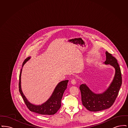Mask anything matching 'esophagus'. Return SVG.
Segmentation results:
<instances>
[{
    "mask_svg": "<svg viewBox=\"0 0 128 128\" xmlns=\"http://www.w3.org/2000/svg\"><path fill=\"white\" fill-rule=\"evenodd\" d=\"M71 82H72V84H73V85L75 84L76 83V79H73L72 80Z\"/></svg>",
    "mask_w": 128,
    "mask_h": 128,
    "instance_id": "34e87169",
    "label": "esophagus"
}]
</instances>
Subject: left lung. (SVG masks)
Instances as JSON below:
<instances>
[{
    "label": "left lung",
    "mask_w": 128,
    "mask_h": 128,
    "mask_svg": "<svg viewBox=\"0 0 128 128\" xmlns=\"http://www.w3.org/2000/svg\"><path fill=\"white\" fill-rule=\"evenodd\" d=\"M106 54L104 63L110 64L116 70L115 77L109 88L102 94H96L86 84H81L80 87L82 104L90 111H99L110 108L115 102L122 84L121 70L116 59L108 51H106Z\"/></svg>",
    "instance_id": "1"
}]
</instances>
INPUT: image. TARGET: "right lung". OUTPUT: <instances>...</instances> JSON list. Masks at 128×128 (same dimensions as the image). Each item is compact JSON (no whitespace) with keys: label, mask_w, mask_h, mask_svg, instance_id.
I'll list each match as a JSON object with an SVG mask.
<instances>
[{"label":"right lung","mask_w":128,"mask_h":128,"mask_svg":"<svg viewBox=\"0 0 128 128\" xmlns=\"http://www.w3.org/2000/svg\"><path fill=\"white\" fill-rule=\"evenodd\" d=\"M30 58V57L26 58L22 63V66L26 61ZM22 68L21 69L19 76L18 88L19 91L23 98L25 104L28 108L32 112H34L41 115H54L60 108L61 101L64 92L66 89L68 80H65L60 82L56 86L55 90L48 100L42 105L36 106L30 104L25 97L20 87V76Z\"/></svg>","instance_id":"1"}]
</instances>
